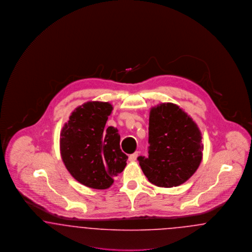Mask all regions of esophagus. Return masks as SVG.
<instances>
[{
	"label": "esophagus",
	"mask_w": 252,
	"mask_h": 252,
	"mask_svg": "<svg viewBox=\"0 0 252 252\" xmlns=\"http://www.w3.org/2000/svg\"><path fill=\"white\" fill-rule=\"evenodd\" d=\"M137 157H138V152H135V153H133L131 155H129V157H128V160H129V161H134V160H136Z\"/></svg>",
	"instance_id": "esophagus-1"
}]
</instances>
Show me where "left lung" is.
I'll return each instance as SVG.
<instances>
[{
    "mask_svg": "<svg viewBox=\"0 0 252 252\" xmlns=\"http://www.w3.org/2000/svg\"><path fill=\"white\" fill-rule=\"evenodd\" d=\"M148 157L138 158L152 184L171 188L189 180L202 160L197 125L178 105L161 103L150 109Z\"/></svg>",
    "mask_w": 252,
    "mask_h": 252,
    "instance_id": "left-lung-1",
    "label": "left lung"
}]
</instances>
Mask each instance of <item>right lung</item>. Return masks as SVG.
Instances as JSON below:
<instances>
[{
	"label": "right lung",
	"instance_id": "obj_1",
	"mask_svg": "<svg viewBox=\"0 0 252 252\" xmlns=\"http://www.w3.org/2000/svg\"><path fill=\"white\" fill-rule=\"evenodd\" d=\"M108 102L90 101L75 108L60 133V154L69 173L87 187L105 190L126 165L120 135L106 127L112 111Z\"/></svg>",
	"mask_w": 252,
	"mask_h": 252
}]
</instances>
